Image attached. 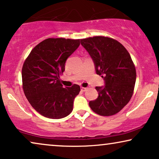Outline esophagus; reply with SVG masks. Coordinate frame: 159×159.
<instances>
[{"mask_svg":"<svg viewBox=\"0 0 159 159\" xmlns=\"http://www.w3.org/2000/svg\"><path fill=\"white\" fill-rule=\"evenodd\" d=\"M87 89H88V88H84V87H81V90L82 92H84V91H86V90H87Z\"/></svg>","mask_w":159,"mask_h":159,"instance_id":"esophagus-1","label":"esophagus"}]
</instances>
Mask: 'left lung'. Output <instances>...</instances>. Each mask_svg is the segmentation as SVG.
Returning <instances> with one entry per match:
<instances>
[{
    "label": "left lung",
    "mask_w": 159,
    "mask_h": 159,
    "mask_svg": "<svg viewBox=\"0 0 159 159\" xmlns=\"http://www.w3.org/2000/svg\"><path fill=\"white\" fill-rule=\"evenodd\" d=\"M80 42L93 60L96 74L105 81L104 87H96L98 96L90 101V107L102 116L117 114L134 93L137 73L131 55L122 44L110 37H89Z\"/></svg>",
    "instance_id": "8db88e82"
}]
</instances>
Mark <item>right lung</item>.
<instances>
[{
  "label": "right lung",
  "mask_w": 159,
  "mask_h": 159,
  "mask_svg": "<svg viewBox=\"0 0 159 159\" xmlns=\"http://www.w3.org/2000/svg\"><path fill=\"white\" fill-rule=\"evenodd\" d=\"M80 39L49 38L36 45L22 69V88L34 109L52 119L66 117L80 87L63 88L60 76L65 71L66 59L80 46Z\"/></svg>",
  "instance_id": "add662e5"
}]
</instances>
